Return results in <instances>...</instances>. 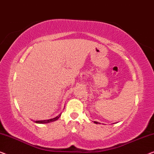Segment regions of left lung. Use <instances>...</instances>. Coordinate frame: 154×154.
Masks as SVG:
<instances>
[{
    "label": "left lung",
    "mask_w": 154,
    "mask_h": 154,
    "mask_svg": "<svg viewBox=\"0 0 154 154\" xmlns=\"http://www.w3.org/2000/svg\"><path fill=\"white\" fill-rule=\"evenodd\" d=\"M94 123H99L97 122V121H94Z\"/></svg>",
    "instance_id": "left-lung-1"
}]
</instances>
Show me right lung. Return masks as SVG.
<instances>
[{
	"instance_id": "1",
	"label": "right lung",
	"mask_w": 154,
	"mask_h": 154,
	"mask_svg": "<svg viewBox=\"0 0 154 154\" xmlns=\"http://www.w3.org/2000/svg\"><path fill=\"white\" fill-rule=\"evenodd\" d=\"M60 116V114L59 115L56 116L55 118H53V119H48V120H42V121H35V122L37 123H50V122H52V121H55L58 119V118H59Z\"/></svg>"
}]
</instances>
